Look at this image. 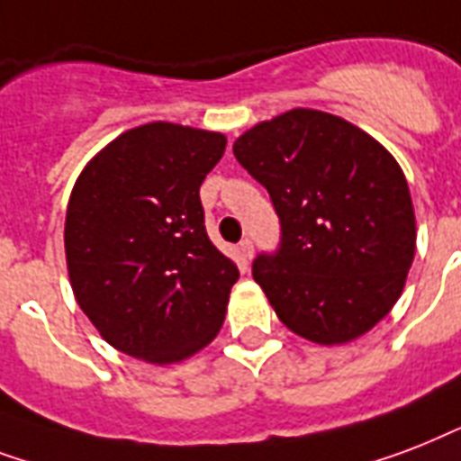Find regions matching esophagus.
Returning a JSON list of instances; mask_svg holds the SVG:
<instances>
[{
	"label": "esophagus",
	"instance_id": "1",
	"mask_svg": "<svg viewBox=\"0 0 461 461\" xmlns=\"http://www.w3.org/2000/svg\"><path fill=\"white\" fill-rule=\"evenodd\" d=\"M240 252L245 259H252V255H255V245H252V240H248V238L240 240Z\"/></svg>",
	"mask_w": 461,
	"mask_h": 461
}]
</instances>
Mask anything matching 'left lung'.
<instances>
[{"label":"left lung","instance_id":"1","mask_svg":"<svg viewBox=\"0 0 461 461\" xmlns=\"http://www.w3.org/2000/svg\"><path fill=\"white\" fill-rule=\"evenodd\" d=\"M238 163L267 187L281 242L252 276L288 330L346 344L399 301L416 252V216L402 167L341 117L295 108L235 139Z\"/></svg>","mask_w":461,"mask_h":461}]
</instances>
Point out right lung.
I'll list each match as a JSON object with an SVG mask.
<instances>
[{
    "mask_svg": "<svg viewBox=\"0 0 461 461\" xmlns=\"http://www.w3.org/2000/svg\"><path fill=\"white\" fill-rule=\"evenodd\" d=\"M223 151L219 131L149 122L78 175L64 223L71 291L117 351L167 366L219 334L240 274L206 235L199 187Z\"/></svg>",
    "mask_w": 461,
    "mask_h": 461,
    "instance_id": "obj_1",
    "label": "right lung"
}]
</instances>
